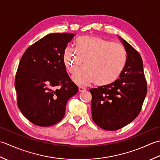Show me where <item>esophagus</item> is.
I'll use <instances>...</instances> for the list:
<instances>
[{"label":"esophagus","mask_w":160,"mask_h":160,"mask_svg":"<svg viewBox=\"0 0 160 160\" xmlns=\"http://www.w3.org/2000/svg\"><path fill=\"white\" fill-rule=\"evenodd\" d=\"M79 92H85V91H86L87 89L85 88H83V87L80 86V87H79Z\"/></svg>","instance_id":"34e87169"}]
</instances>
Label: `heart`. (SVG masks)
Instances as JSON below:
<instances>
[{
	"label": "heart",
	"mask_w": 160,
	"mask_h": 160,
	"mask_svg": "<svg viewBox=\"0 0 160 160\" xmlns=\"http://www.w3.org/2000/svg\"><path fill=\"white\" fill-rule=\"evenodd\" d=\"M76 49L70 45L65 48L63 61L68 71L74 74L82 65L85 66L73 77L81 86L95 82L107 86L118 79L127 61L126 50L122 45L94 36H83L75 41Z\"/></svg>",
	"instance_id": "obj_1"
}]
</instances>
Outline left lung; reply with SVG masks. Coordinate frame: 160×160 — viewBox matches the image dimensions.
I'll use <instances>...</instances> for the list:
<instances>
[{
  "instance_id": "obj_1",
  "label": "left lung",
  "mask_w": 160,
  "mask_h": 160,
  "mask_svg": "<svg viewBox=\"0 0 160 160\" xmlns=\"http://www.w3.org/2000/svg\"><path fill=\"white\" fill-rule=\"evenodd\" d=\"M127 54L119 79L107 86L92 88V118L104 130H116L132 122L141 111L147 93L143 61L139 52L118 37Z\"/></svg>"
}]
</instances>
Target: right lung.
<instances>
[{
    "mask_svg": "<svg viewBox=\"0 0 160 160\" xmlns=\"http://www.w3.org/2000/svg\"><path fill=\"white\" fill-rule=\"evenodd\" d=\"M74 36L49 34L29 47L21 57L15 78L18 106L35 125L46 127L59 122L68 99L79 90L63 61L65 48Z\"/></svg>",
    "mask_w": 160,
    "mask_h": 160,
    "instance_id": "1",
    "label": "right lung"
}]
</instances>
